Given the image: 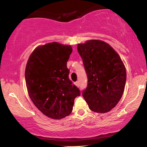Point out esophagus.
<instances>
[{"mask_svg": "<svg viewBox=\"0 0 147 147\" xmlns=\"http://www.w3.org/2000/svg\"><path fill=\"white\" fill-rule=\"evenodd\" d=\"M74 84H75L76 86L78 87L79 86V82H78V81H76V82H74Z\"/></svg>", "mask_w": 147, "mask_h": 147, "instance_id": "1", "label": "esophagus"}]
</instances>
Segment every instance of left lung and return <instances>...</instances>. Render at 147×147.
Returning a JSON list of instances; mask_svg holds the SVG:
<instances>
[{
  "instance_id": "left-lung-1",
  "label": "left lung",
  "mask_w": 147,
  "mask_h": 147,
  "mask_svg": "<svg viewBox=\"0 0 147 147\" xmlns=\"http://www.w3.org/2000/svg\"><path fill=\"white\" fill-rule=\"evenodd\" d=\"M77 49L88 77L82 96L90 110L108 112L123 94L127 74L123 63L117 53L101 40L91 39L80 43Z\"/></svg>"
}]
</instances>
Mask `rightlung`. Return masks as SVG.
I'll return each mask as SVG.
<instances>
[{
  "instance_id": "1",
  "label": "right lung",
  "mask_w": 147,
  "mask_h": 147,
  "mask_svg": "<svg viewBox=\"0 0 147 147\" xmlns=\"http://www.w3.org/2000/svg\"><path fill=\"white\" fill-rule=\"evenodd\" d=\"M71 45L57 42L39 46L30 55L25 71L30 98L41 113L53 119L69 115L79 89L69 80L67 62Z\"/></svg>"
}]
</instances>
